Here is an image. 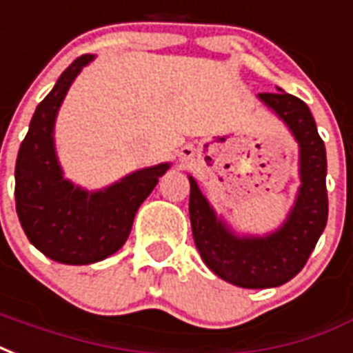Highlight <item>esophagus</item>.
I'll return each mask as SVG.
<instances>
[{
    "label": "esophagus",
    "mask_w": 353,
    "mask_h": 353,
    "mask_svg": "<svg viewBox=\"0 0 353 353\" xmlns=\"http://www.w3.org/2000/svg\"><path fill=\"white\" fill-rule=\"evenodd\" d=\"M192 155H194V150H192L190 145H185V148H181V151H179V159H181L183 163L190 161V159H192Z\"/></svg>",
    "instance_id": "esophagus-1"
}]
</instances>
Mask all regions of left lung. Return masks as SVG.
<instances>
[{
    "mask_svg": "<svg viewBox=\"0 0 353 353\" xmlns=\"http://www.w3.org/2000/svg\"><path fill=\"white\" fill-rule=\"evenodd\" d=\"M258 99L283 119L299 143L296 203L283 226L268 236H236L219 219L196 179L189 176V213L200 256L215 275L241 288H275L303 270L327 223L325 145L314 117L301 99L284 93H260Z\"/></svg>",
    "mask_w": 353,
    "mask_h": 353,
    "instance_id": "left-lung-1",
    "label": "left lung"
}]
</instances>
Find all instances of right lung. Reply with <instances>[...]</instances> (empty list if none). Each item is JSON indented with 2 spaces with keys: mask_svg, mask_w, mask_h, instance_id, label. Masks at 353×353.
I'll return each instance as SVG.
<instances>
[{
  "mask_svg": "<svg viewBox=\"0 0 353 353\" xmlns=\"http://www.w3.org/2000/svg\"><path fill=\"white\" fill-rule=\"evenodd\" d=\"M95 56L83 54L63 70L31 117L14 168L17 213L26 236L44 256L69 265L101 262L123 247L138 208L170 163L132 172L103 190H85L63 177L54 125L70 83Z\"/></svg>",
  "mask_w": 353,
  "mask_h": 353,
  "instance_id": "obj_1",
  "label": "right lung"
}]
</instances>
